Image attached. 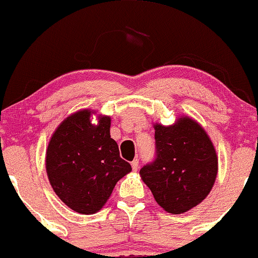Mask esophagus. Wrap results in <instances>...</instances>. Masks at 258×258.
<instances>
[{"label":"esophagus","mask_w":258,"mask_h":258,"mask_svg":"<svg viewBox=\"0 0 258 258\" xmlns=\"http://www.w3.org/2000/svg\"><path fill=\"white\" fill-rule=\"evenodd\" d=\"M132 168L134 171H137V170L139 169V160H138V159H134V160L132 161Z\"/></svg>","instance_id":"obj_1"}]
</instances>
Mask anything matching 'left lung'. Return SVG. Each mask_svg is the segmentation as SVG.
I'll return each instance as SVG.
<instances>
[{
  "mask_svg": "<svg viewBox=\"0 0 258 258\" xmlns=\"http://www.w3.org/2000/svg\"><path fill=\"white\" fill-rule=\"evenodd\" d=\"M156 203L170 214H182L201 203L214 186L217 156L206 132L195 120L155 125V159L140 169Z\"/></svg>",
  "mask_w": 258,
  "mask_h": 258,
  "instance_id": "obj_1",
  "label": "left lung"
}]
</instances>
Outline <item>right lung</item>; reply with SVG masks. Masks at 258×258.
Listing matches in <instances>:
<instances>
[{
  "mask_svg": "<svg viewBox=\"0 0 258 258\" xmlns=\"http://www.w3.org/2000/svg\"><path fill=\"white\" fill-rule=\"evenodd\" d=\"M90 110H79L62 121L46 155L47 175L58 198L72 210L94 214L104 206L116 182L132 171L110 138V118L90 123Z\"/></svg>",
  "mask_w": 258,
  "mask_h": 258,
  "instance_id": "right-lung-1",
  "label": "right lung"
}]
</instances>
